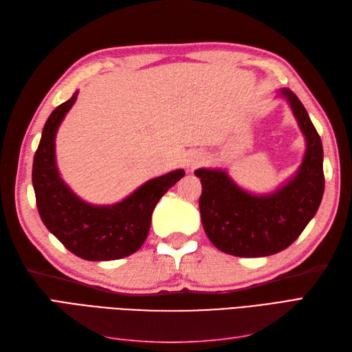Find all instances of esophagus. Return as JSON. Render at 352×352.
Returning a JSON list of instances; mask_svg holds the SVG:
<instances>
[{"label":"esophagus","instance_id":"obj_1","mask_svg":"<svg viewBox=\"0 0 352 352\" xmlns=\"http://www.w3.org/2000/svg\"><path fill=\"white\" fill-rule=\"evenodd\" d=\"M202 160H204V155H202L201 153H198V151L189 153L186 157V166H188V168H194L195 166L202 163Z\"/></svg>","mask_w":352,"mask_h":352}]
</instances>
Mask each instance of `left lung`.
Returning a JSON list of instances; mask_svg holds the SVG:
<instances>
[{"instance_id":"1","label":"left lung","mask_w":352,"mask_h":352,"mask_svg":"<svg viewBox=\"0 0 352 352\" xmlns=\"http://www.w3.org/2000/svg\"><path fill=\"white\" fill-rule=\"evenodd\" d=\"M276 98L289 105L305 141L301 164L294 175L270 192L255 194L238 185L226 168L195 170L202 185V228L216 248L236 257H267L289 247L316 216L323 198L320 136L291 89H279Z\"/></svg>"}]
</instances>
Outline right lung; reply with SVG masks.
Returning <instances> with one entry per match:
<instances>
[{
    "label": "right lung",
    "instance_id": "obj_1",
    "mask_svg": "<svg viewBox=\"0 0 352 352\" xmlns=\"http://www.w3.org/2000/svg\"><path fill=\"white\" fill-rule=\"evenodd\" d=\"M78 94L58 105L42 129L32 168L36 206L47 229L74 255L88 261L119 260L142 247L157 202L185 176V170L176 168L146 180L114 204H91L82 199L61 177L56 157L58 127Z\"/></svg>",
    "mask_w": 352,
    "mask_h": 352
}]
</instances>
